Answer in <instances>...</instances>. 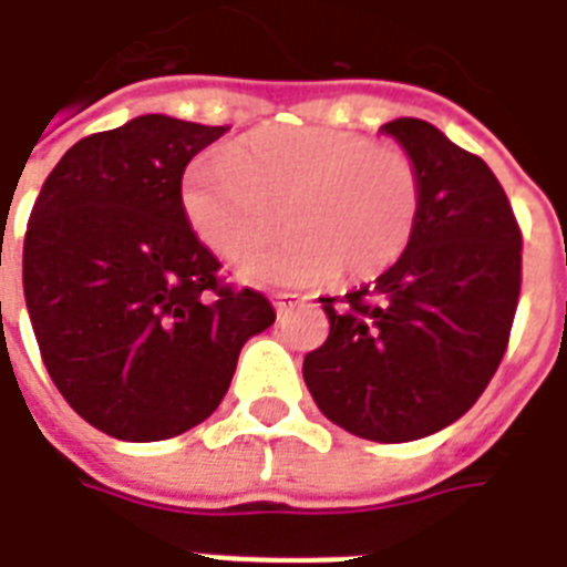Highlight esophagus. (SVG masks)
I'll return each instance as SVG.
<instances>
[{
    "label": "esophagus",
    "instance_id": "34e87169",
    "mask_svg": "<svg viewBox=\"0 0 567 567\" xmlns=\"http://www.w3.org/2000/svg\"><path fill=\"white\" fill-rule=\"evenodd\" d=\"M300 300H303V297H297V295H282V291H279V295H272V306H276V312H285V309H288V306L300 303Z\"/></svg>",
    "mask_w": 567,
    "mask_h": 567
}]
</instances>
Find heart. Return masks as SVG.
Instances as JSON below:
<instances>
[{"mask_svg":"<svg viewBox=\"0 0 567 567\" xmlns=\"http://www.w3.org/2000/svg\"><path fill=\"white\" fill-rule=\"evenodd\" d=\"M421 171L402 146L327 125H270L204 155L179 183L188 230L225 261L279 288L369 282L400 261L421 219Z\"/></svg>","mask_w":567,"mask_h":567,"instance_id":"heart-1","label":"heart"}]
</instances>
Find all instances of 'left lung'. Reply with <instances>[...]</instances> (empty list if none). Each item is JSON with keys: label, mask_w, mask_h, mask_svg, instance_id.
Segmentation results:
<instances>
[{"label": "left lung", "mask_w": 567, "mask_h": 567, "mask_svg": "<svg viewBox=\"0 0 567 567\" xmlns=\"http://www.w3.org/2000/svg\"><path fill=\"white\" fill-rule=\"evenodd\" d=\"M421 171L409 249L375 285L321 297L330 333L303 360L324 417L369 442H414L460 421L505 358L523 282V234L481 155L435 125H381Z\"/></svg>", "instance_id": "8db88e82"}]
</instances>
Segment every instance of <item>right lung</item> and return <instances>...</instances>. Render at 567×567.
Instances as JSON below:
<instances>
[{
  "label": "right lung",
  "mask_w": 567,
  "mask_h": 567,
  "mask_svg": "<svg viewBox=\"0 0 567 567\" xmlns=\"http://www.w3.org/2000/svg\"><path fill=\"white\" fill-rule=\"evenodd\" d=\"M225 125L162 113L83 137L41 186L23 295L41 360L74 412L123 442H162L219 409L240 348L276 321L225 285L188 230L183 171Z\"/></svg>",
  "instance_id": "obj_1"
}]
</instances>
